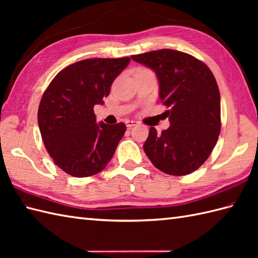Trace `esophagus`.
<instances>
[{
    "mask_svg": "<svg viewBox=\"0 0 258 258\" xmlns=\"http://www.w3.org/2000/svg\"><path fill=\"white\" fill-rule=\"evenodd\" d=\"M125 124H126V126H127L128 128H131V127H133V126L138 125V122H136V120H133V119H126L125 120Z\"/></svg>",
    "mask_w": 258,
    "mask_h": 258,
    "instance_id": "esophagus-1",
    "label": "esophagus"
}]
</instances>
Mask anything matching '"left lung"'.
I'll return each instance as SVG.
<instances>
[{
	"instance_id": "1",
	"label": "left lung",
	"mask_w": 258,
	"mask_h": 258,
	"mask_svg": "<svg viewBox=\"0 0 258 258\" xmlns=\"http://www.w3.org/2000/svg\"><path fill=\"white\" fill-rule=\"evenodd\" d=\"M131 57L156 73L160 98L169 107L171 126L161 134L150 128L145 154L168 175L193 173L211 155L221 132V95L212 71L189 54L168 48Z\"/></svg>"
}]
</instances>
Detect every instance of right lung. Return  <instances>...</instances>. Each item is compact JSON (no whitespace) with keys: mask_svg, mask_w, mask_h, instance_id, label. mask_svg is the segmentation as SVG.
I'll list each match as a JSON object with an SVG mask.
<instances>
[{"mask_svg":"<svg viewBox=\"0 0 258 258\" xmlns=\"http://www.w3.org/2000/svg\"><path fill=\"white\" fill-rule=\"evenodd\" d=\"M130 57L87 58L62 70L47 86L37 113L45 149L74 177L100 173L126 131L124 123L96 124L94 105H103Z\"/></svg>","mask_w":258,"mask_h":258,"instance_id":"obj_1","label":"right lung"}]
</instances>
